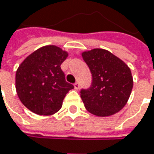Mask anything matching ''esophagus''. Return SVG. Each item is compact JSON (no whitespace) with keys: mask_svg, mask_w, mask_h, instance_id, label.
Here are the masks:
<instances>
[{"mask_svg":"<svg viewBox=\"0 0 154 154\" xmlns=\"http://www.w3.org/2000/svg\"><path fill=\"white\" fill-rule=\"evenodd\" d=\"M74 87H75L76 90H78V89H79V83H78V82H76V83L74 84Z\"/></svg>","mask_w":154,"mask_h":154,"instance_id":"esophagus-1","label":"esophagus"}]
</instances>
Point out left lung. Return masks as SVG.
I'll return each instance as SVG.
<instances>
[{"label":"left lung","instance_id":"left-lung-1","mask_svg":"<svg viewBox=\"0 0 154 154\" xmlns=\"http://www.w3.org/2000/svg\"><path fill=\"white\" fill-rule=\"evenodd\" d=\"M90 69L93 81L80 96L85 109L98 117L111 116L127 104L133 88V77L128 66L104 49L82 52Z\"/></svg>","mask_w":154,"mask_h":154}]
</instances>
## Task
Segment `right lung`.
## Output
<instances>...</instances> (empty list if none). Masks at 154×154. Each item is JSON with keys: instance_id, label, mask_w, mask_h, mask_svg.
<instances>
[{"instance_id": "add662e5", "label": "right lung", "mask_w": 154, "mask_h": 154, "mask_svg": "<svg viewBox=\"0 0 154 154\" xmlns=\"http://www.w3.org/2000/svg\"><path fill=\"white\" fill-rule=\"evenodd\" d=\"M69 53L56 45L43 46L28 55L16 72V91L32 112L49 116L62 106L73 85L66 82L60 69Z\"/></svg>"}]
</instances>
